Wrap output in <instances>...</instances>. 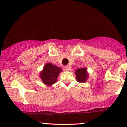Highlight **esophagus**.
<instances>
[{"instance_id": "obj_1", "label": "esophagus", "mask_w": 127, "mask_h": 127, "mask_svg": "<svg viewBox=\"0 0 127 127\" xmlns=\"http://www.w3.org/2000/svg\"><path fill=\"white\" fill-rule=\"evenodd\" d=\"M70 69V66L69 65H67L64 66V70H69Z\"/></svg>"}]
</instances>
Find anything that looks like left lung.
I'll list each match as a JSON object with an SVG mask.
<instances>
[{
  "label": "left lung",
  "instance_id": "left-lung-1",
  "mask_svg": "<svg viewBox=\"0 0 127 127\" xmlns=\"http://www.w3.org/2000/svg\"><path fill=\"white\" fill-rule=\"evenodd\" d=\"M76 79L79 82H85L88 77L87 68H80L77 69L75 72Z\"/></svg>",
  "mask_w": 127,
  "mask_h": 127
}]
</instances>
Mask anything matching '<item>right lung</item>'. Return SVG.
<instances>
[{"label":"right lung","mask_w":127,"mask_h":127,"mask_svg":"<svg viewBox=\"0 0 127 127\" xmlns=\"http://www.w3.org/2000/svg\"><path fill=\"white\" fill-rule=\"evenodd\" d=\"M62 70L59 67L52 65L51 63H46L40 73V78L45 84L51 85L57 82L59 73Z\"/></svg>","instance_id":"obj_1"}]
</instances>
